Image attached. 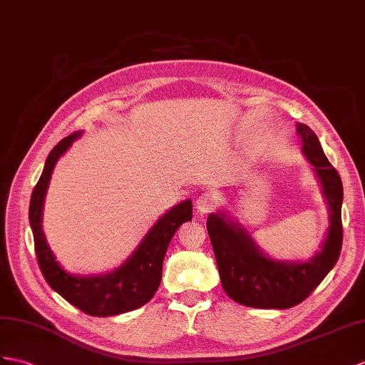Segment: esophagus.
Wrapping results in <instances>:
<instances>
[{
  "mask_svg": "<svg viewBox=\"0 0 365 365\" xmlns=\"http://www.w3.org/2000/svg\"><path fill=\"white\" fill-rule=\"evenodd\" d=\"M217 204H218V198L215 197V193L206 192L201 195V197L197 200V202H195V207H197L200 213H207L212 209H215Z\"/></svg>",
  "mask_w": 365,
  "mask_h": 365,
  "instance_id": "1",
  "label": "esophagus"
}]
</instances>
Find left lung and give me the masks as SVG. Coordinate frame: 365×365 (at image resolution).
Wrapping results in <instances>:
<instances>
[{
    "instance_id": "obj_1",
    "label": "left lung",
    "mask_w": 365,
    "mask_h": 365,
    "mask_svg": "<svg viewBox=\"0 0 365 365\" xmlns=\"http://www.w3.org/2000/svg\"><path fill=\"white\" fill-rule=\"evenodd\" d=\"M296 130L300 152L313 168L328 209V227L321 251L307 260L274 259L229 210L220 209L207 217V232L221 285L230 299L246 307L287 309L299 305L334 268L341 254V176L327 159L316 133L305 123H296Z\"/></svg>"
}]
</instances>
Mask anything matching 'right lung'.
Segmentation results:
<instances>
[{"label":"right lung","mask_w":365,"mask_h":365,"mask_svg":"<svg viewBox=\"0 0 365 365\" xmlns=\"http://www.w3.org/2000/svg\"><path fill=\"white\" fill-rule=\"evenodd\" d=\"M83 135L76 131L51 150L31 197L29 221L43 277L71 305L96 317L118 316L136 309L155 296L161 283L163 262L176 229L192 220V200H184L159 217L118 268L103 274H74L57 262L43 230V206L58 159Z\"/></svg>","instance_id":"1"}]
</instances>
